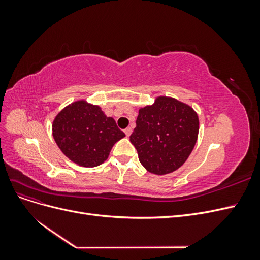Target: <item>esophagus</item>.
Wrapping results in <instances>:
<instances>
[{"mask_svg": "<svg viewBox=\"0 0 260 260\" xmlns=\"http://www.w3.org/2000/svg\"><path fill=\"white\" fill-rule=\"evenodd\" d=\"M124 133H125V136H127L128 138L131 136V133H132V129L131 128H127V129H124Z\"/></svg>", "mask_w": 260, "mask_h": 260, "instance_id": "34e87169", "label": "esophagus"}]
</instances>
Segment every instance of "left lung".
<instances>
[{
	"label": "left lung",
	"instance_id": "8db88e82",
	"mask_svg": "<svg viewBox=\"0 0 260 260\" xmlns=\"http://www.w3.org/2000/svg\"><path fill=\"white\" fill-rule=\"evenodd\" d=\"M200 121L194 109L170 96H157L154 104L139 109L130 136L139 160L151 174L167 175L179 169L192 153Z\"/></svg>",
	"mask_w": 260,
	"mask_h": 260
}]
</instances>
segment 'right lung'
<instances>
[{"label":"right lung","instance_id":"add662e5","mask_svg":"<svg viewBox=\"0 0 260 260\" xmlns=\"http://www.w3.org/2000/svg\"><path fill=\"white\" fill-rule=\"evenodd\" d=\"M53 138L67 158L81 167H96L109 156L114 144L125 137L113 117L99 105L78 100L55 116Z\"/></svg>","mask_w":260,"mask_h":260}]
</instances>
